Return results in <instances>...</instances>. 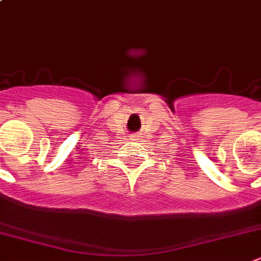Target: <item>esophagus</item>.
Returning a JSON list of instances; mask_svg holds the SVG:
<instances>
[{
	"instance_id": "esophagus-1",
	"label": "esophagus",
	"mask_w": 261,
	"mask_h": 261,
	"mask_svg": "<svg viewBox=\"0 0 261 261\" xmlns=\"http://www.w3.org/2000/svg\"><path fill=\"white\" fill-rule=\"evenodd\" d=\"M128 138H130L133 142H136V140H139V138H140V136H139L138 134H133V135H130Z\"/></svg>"
}]
</instances>
